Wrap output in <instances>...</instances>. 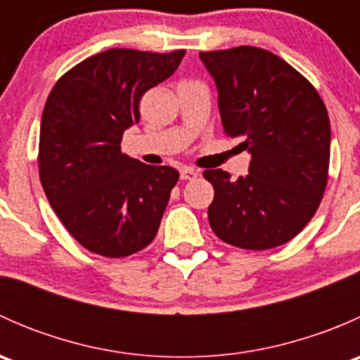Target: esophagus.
I'll return each mask as SVG.
<instances>
[{
	"instance_id": "1",
	"label": "esophagus",
	"mask_w": 360,
	"mask_h": 360,
	"mask_svg": "<svg viewBox=\"0 0 360 360\" xmlns=\"http://www.w3.org/2000/svg\"><path fill=\"white\" fill-rule=\"evenodd\" d=\"M195 177H198V172L195 169H191V167H184V169H181V179L183 181L195 179Z\"/></svg>"
}]
</instances>
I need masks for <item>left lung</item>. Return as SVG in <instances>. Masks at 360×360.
I'll use <instances>...</instances> for the list:
<instances>
[{
	"label": "left lung",
	"mask_w": 360,
	"mask_h": 360,
	"mask_svg": "<svg viewBox=\"0 0 360 360\" xmlns=\"http://www.w3.org/2000/svg\"><path fill=\"white\" fill-rule=\"evenodd\" d=\"M217 85L228 137H244L248 176L209 169V223L226 244L266 250L296 237L314 217L329 176L331 127L315 86L275 53L256 46L200 52Z\"/></svg>",
	"instance_id": "1"
}]
</instances>
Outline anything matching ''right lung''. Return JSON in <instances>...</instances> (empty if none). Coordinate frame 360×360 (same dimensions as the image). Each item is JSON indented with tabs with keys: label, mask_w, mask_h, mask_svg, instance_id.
Listing matches in <instances>:
<instances>
[{
	"label": "right lung",
	"mask_w": 360,
	"mask_h": 360,
	"mask_svg": "<svg viewBox=\"0 0 360 360\" xmlns=\"http://www.w3.org/2000/svg\"><path fill=\"white\" fill-rule=\"evenodd\" d=\"M184 52L106 50L64 72L46 99L39 181L60 223L90 252L125 257L157 235L179 172L129 158L120 143L139 122L141 97L176 71Z\"/></svg>",
	"instance_id": "obj_1"
}]
</instances>
